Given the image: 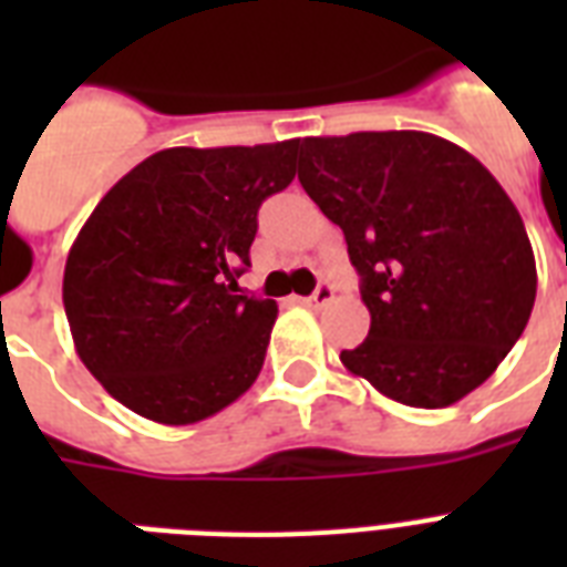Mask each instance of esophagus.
<instances>
[{"mask_svg":"<svg viewBox=\"0 0 567 567\" xmlns=\"http://www.w3.org/2000/svg\"><path fill=\"white\" fill-rule=\"evenodd\" d=\"M336 300V288L329 282H320L318 288H315V293L311 297H306V306H311V309H323V306H329V302Z\"/></svg>","mask_w":567,"mask_h":567,"instance_id":"1","label":"esophagus"}]
</instances>
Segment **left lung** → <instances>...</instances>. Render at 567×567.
I'll use <instances>...</instances> for the list:
<instances>
[{
	"label": "left lung",
	"instance_id": "left-lung-1",
	"mask_svg": "<svg viewBox=\"0 0 567 567\" xmlns=\"http://www.w3.org/2000/svg\"><path fill=\"white\" fill-rule=\"evenodd\" d=\"M300 185L341 226L371 332L350 373L444 409L497 371L536 302V256L501 182L430 132L302 137Z\"/></svg>",
	"mask_w": 567,
	"mask_h": 567
}]
</instances>
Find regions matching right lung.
<instances>
[{
	"mask_svg": "<svg viewBox=\"0 0 567 567\" xmlns=\"http://www.w3.org/2000/svg\"><path fill=\"white\" fill-rule=\"evenodd\" d=\"M297 146L162 150L102 196L73 240L64 311L75 353L146 421H205L261 373L279 309L235 279L258 208L291 185Z\"/></svg>",
	"mask_w": 567,
	"mask_h": 567,
	"instance_id": "1",
	"label": "right lung"
}]
</instances>
